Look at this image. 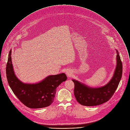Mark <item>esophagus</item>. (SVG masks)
I'll return each mask as SVG.
<instances>
[{
  "label": "esophagus",
  "mask_w": 130,
  "mask_h": 130,
  "mask_svg": "<svg viewBox=\"0 0 130 130\" xmlns=\"http://www.w3.org/2000/svg\"><path fill=\"white\" fill-rule=\"evenodd\" d=\"M66 74H67V75L68 76H70L71 75V74H72V72H71L70 70H67V71H66Z\"/></svg>",
  "instance_id": "1"
}]
</instances>
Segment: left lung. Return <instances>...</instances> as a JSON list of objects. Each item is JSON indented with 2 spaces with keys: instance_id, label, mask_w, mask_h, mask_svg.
Here are the masks:
<instances>
[{
  "instance_id": "obj_1",
  "label": "left lung",
  "mask_w": 130,
  "mask_h": 130,
  "mask_svg": "<svg viewBox=\"0 0 130 130\" xmlns=\"http://www.w3.org/2000/svg\"><path fill=\"white\" fill-rule=\"evenodd\" d=\"M117 51V66L110 82L99 88H91L77 80L74 83V96L78 103L86 106H94L108 101L117 90L122 75V62L118 51Z\"/></svg>"
}]
</instances>
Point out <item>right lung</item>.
I'll return each mask as SVG.
<instances>
[{
	"instance_id": "obj_1",
	"label": "right lung",
	"mask_w": 130,
	"mask_h": 130,
	"mask_svg": "<svg viewBox=\"0 0 130 130\" xmlns=\"http://www.w3.org/2000/svg\"><path fill=\"white\" fill-rule=\"evenodd\" d=\"M10 51L6 64V73L8 84L19 100L25 106L32 109L50 106L55 99L56 88L67 80L64 73L50 75L36 84H26L20 82L14 74Z\"/></svg>"
}]
</instances>
